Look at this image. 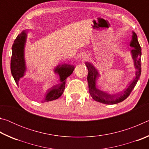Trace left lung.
Wrapping results in <instances>:
<instances>
[{
    "label": "left lung",
    "mask_w": 149,
    "mask_h": 149,
    "mask_svg": "<svg viewBox=\"0 0 149 149\" xmlns=\"http://www.w3.org/2000/svg\"><path fill=\"white\" fill-rule=\"evenodd\" d=\"M130 46L133 48L132 50V53L133 58L134 60V65L135 68L137 69L135 77L130 83L127 89L124 90V91L118 93L116 95H108L107 93L103 92L96 87V81L98 77H99V72L91 63H85V65L89 71L87 75L89 91L93 99L96 101L106 104H117L127 99L130 93H132V90L134 89L141 74V48L138 42L137 35L135 32H133L132 40L130 42Z\"/></svg>",
    "instance_id": "left-lung-1"
}]
</instances>
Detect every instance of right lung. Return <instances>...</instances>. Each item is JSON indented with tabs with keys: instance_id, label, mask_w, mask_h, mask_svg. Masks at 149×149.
<instances>
[{
	"instance_id": "obj_1",
	"label": "right lung",
	"mask_w": 149,
	"mask_h": 149,
	"mask_svg": "<svg viewBox=\"0 0 149 149\" xmlns=\"http://www.w3.org/2000/svg\"><path fill=\"white\" fill-rule=\"evenodd\" d=\"M27 34L26 31H23L18 35L15 39L12 45V54L11 57L10 69L12 76L18 85V81L21 77L24 76L26 72V64L24 60V45L26 42ZM74 66L72 65L62 64L58 65L54 72L60 75L61 84L54 86L49 90L43 102H49L56 100L62 95L65 89V79L72 74Z\"/></svg>"
}]
</instances>
